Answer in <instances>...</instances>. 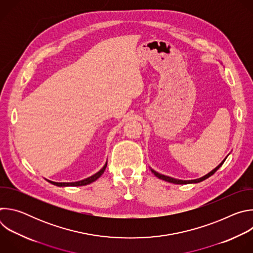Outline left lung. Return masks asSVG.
<instances>
[{"mask_svg": "<svg viewBox=\"0 0 253 253\" xmlns=\"http://www.w3.org/2000/svg\"><path fill=\"white\" fill-rule=\"evenodd\" d=\"M227 158V157H226ZM226 158L225 159H223V161L216 167V168H214L211 172H209L208 174H206V175H204L203 177H201V178H198V179H194V180H179V179H175V178H172V177H169V176H165V175H162V174H160V173H158V172H156V171H154V170H152L151 169V171L154 173V175L156 176V177H158L159 179H162V180H165V181H167V182H170V183H174V184H189V183H198V182H201V181H203V180H205V179H207L208 177H210L211 175H213L216 171H217L221 166H222V164L224 163V161L226 160Z\"/></svg>", "mask_w": 253, "mask_h": 253, "instance_id": "obj_1", "label": "left lung"}]
</instances>
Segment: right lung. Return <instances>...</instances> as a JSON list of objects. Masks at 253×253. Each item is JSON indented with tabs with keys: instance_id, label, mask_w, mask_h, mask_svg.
Returning <instances> with one entry per match:
<instances>
[{
	"instance_id": "right-lung-1",
	"label": "right lung",
	"mask_w": 253,
	"mask_h": 253,
	"mask_svg": "<svg viewBox=\"0 0 253 253\" xmlns=\"http://www.w3.org/2000/svg\"><path fill=\"white\" fill-rule=\"evenodd\" d=\"M106 167H107V163L103 166V168L100 171H98L97 173H95L94 175H92V176H90L86 179L81 180V181H76V182H54V181H50V180H48V181L50 183L56 185V186H61V187L62 186H83V185H87V184H90V183L96 181V180L104 173Z\"/></svg>"
}]
</instances>
